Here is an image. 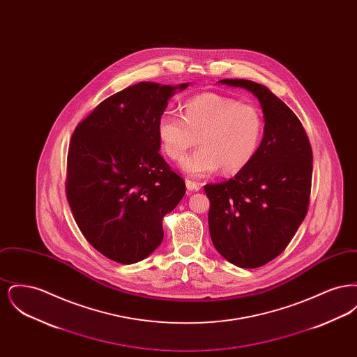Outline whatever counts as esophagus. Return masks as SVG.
Returning <instances> with one entry per match:
<instances>
[{"mask_svg":"<svg viewBox=\"0 0 357 357\" xmlns=\"http://www.w3.org/2000/svg\"><path fill=\"white\" fill-rule=\"evenodd\" d=\"M186 187L188 191H198V190H201V183L186 179Z\"/></svg>","mask_w":357,"mask_h":357,"instance_id":"34e87169","label":"esophagus"}]
</instances>
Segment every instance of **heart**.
<instances>
[{
    "label": "heart",
    "mask_w": 357,
    "mask_h": 357,
    "mask_svg": "<svg viewBox=\"0 0 357 357\" xmlns=\"http://www.w3.org/2000/svg\"><path fill=\"white\" fill-rule=\"evenodd\" d=\"M156 134L172 160L182 159L198 137L201 147L181 165L188 175L207 176L221 167L225 174H237L258 151L264 118L255 104L204 92L185 102L182 116L163 114L156 123Z\"/></svg>",
    "instance_id": "b5f03b06"
}]
</instances>
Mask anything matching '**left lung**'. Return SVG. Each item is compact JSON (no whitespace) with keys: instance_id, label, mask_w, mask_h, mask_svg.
Masks as SVG:
<instances>
[{"instance_id":"1","label":"left lung","mask_w":357,"mask_h":357,"mask_svg":"<svg viewBox=\"0 0 357 357\" xmlns=\"http://www.w3.org/2000/svg\"><path fill=\"white\" fill-rule=\"evenodd\" d=\"M220 83L250 91L265 128L253 160L227 182L206 185L214 248L239 268L255 269L281 255L304 221L313 153L301 121L265 85L243 79Z\"/></svg>"}]
</instances>
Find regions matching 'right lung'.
Returning <instances> with one entry per match:
<instances>
[{"label":"right lung","mask_w":357,"mask_h":357,"mask_svg":"<svg viewBox=\"0 0 357 357\" xmlns=\"http://www.w3.org/2000/svg\"><path fill=\"white\" fill-rule=\"evenodd\" d=\"M143 82L102 100L73 131L66 191L85 239L123 265L153 253L186 192L159 153L156 123L179 88Z\"/></svg>","instance_id":"add662e5"}]
</instances>
